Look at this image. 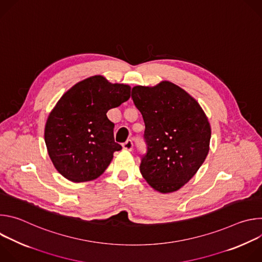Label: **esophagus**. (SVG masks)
I'll return each mask as SVG.
<instances>
[{
	"instance_id": "esophagus-1",
	"label": "esophagus",
	"mask_w": 262,
	"mask_h": 262,
	"mask_svg": "<svg viewBox=\"0 0 262 262\" xmlns=\"http://www.w3.org/2000/svg\"><path fill=\"white\" fill-rule=\"evenodd\" d=\"M123 149H125V150H132L133 147H134V144H133V141L132 140H127L126 142L123 143Z\"/></svg>"
}]
</instances>
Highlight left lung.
Listing matches in <instances>:
<instances>
[{
	"instance_id": "1",
	"label": "left lung",
	"mask_w": 262,
	"mask_h": 262,
	"mask_svg": "<svg viewBox=\"0 0 262 262\" xmlns=\"http://www.w3.org/2000/svg\"><path fill=\"white\" fill-rule=\"evenodd\" d=\"M132 98L145 123L142 176L160 193L178 191L209 151L211 129L204 111L188 92L168 81L155 87L136 86Z\"/></svg>"
}]
</instances>
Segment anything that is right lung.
<instances>
[{
    "label": "right lung",
    "mask_w": 262,
    "mask_h": 262,
    "mask_svg": "<svg viewBox=\"0 0 262 262\" xmlns=\"http://www.w3.org/2000/svg\"><path fill=\"white\" fill-rule=\"evenodd\" d=\"M130 97V87L112 84L101 76L72 86L50 113L45 141L57 171L73 182L100 176L122 149L114 140V123L106 117Z\"/></svg>",
    "instance_id": "1"
}]
</instances>
